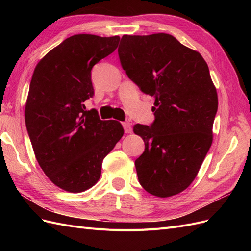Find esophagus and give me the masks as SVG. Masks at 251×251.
I'll list each match as a JSON object with an SVG mask.
<instances>
[{"mask_svg": "<svg viewBox=\"0 0 251 251\" xmlns=\"http://www.w3.org/2000/svg\"><path fill=\"white\" fill-rule=\"evenodd\" d=\"M121 125H123V126H124V128H125V132H126V134L132 133L131 124L128 123V121H124V123H121Z\"/></svg>", "mask_w": 251, "mask_h": 251, "instance_id": "esophagus-1", "label": "esophagus"}]
</instances>
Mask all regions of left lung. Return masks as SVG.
Instances as JSON below:
<instances>
[{"label": "left lung", "mask_w": 251, "mask_h": 251, "mask_svg": "<svg viewBox=\"0 0 251 251\" xmlns=\"http://www.w3.org/2000/svg\"><path fill=\"white\" fill-rule=\"evenodd\" d=\"M118 55L127 77L155 97V120L135 125L144 151L135 160L141 186L168 198L183 192L198 174L212 142L218 95L199 52L171 34L124 35Z\"/></svg>", "instance_id": "8db88e82"}]
</instances>
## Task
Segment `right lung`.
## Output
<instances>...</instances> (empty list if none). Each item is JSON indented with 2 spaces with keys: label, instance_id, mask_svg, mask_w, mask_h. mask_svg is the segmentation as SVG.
I'll return each mask as SVG.
<instances>
[{
  "label": "right lung",
  "instance_id": "1",
  "mask_svg": "<svg viewBox=\"0 0 251 251\" xmlns=\"http://www.w3.org/2000/svg\"><path fill=\"white\" fill-rule=\"evenodd\" d=\"M120 37L75 34L36 65L25 123L37 162L59 188L81 193L100 180L103 158L124 136L116 120H100L85 102L94 95L91 70Z\"/></svg>",
  "mask_w": 251,
  "mask_h": 251
}]
</instances>
